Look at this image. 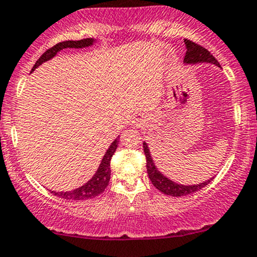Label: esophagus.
<instances>
[{
  "instance_id": "1",
  "label": "esophagus",
  "mask_w": 257,
  "mask_h": 257,
  "mask_svg": "<svg viewBox=\"0 0 257 257\" xmlns=\"http://www.w3.org/2000/svg\"><path fill=\"white\" fill-rule=\"evenodd\" d=\"M134 122H135V125H137V126L142 125V122H143L142 115H136V116H135V119H134Z\"/></svg>"
}]
</instances>
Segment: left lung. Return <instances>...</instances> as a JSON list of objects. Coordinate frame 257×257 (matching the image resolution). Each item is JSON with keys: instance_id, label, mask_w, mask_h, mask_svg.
Masks as SVG:
<instances>
[{"instance_id": "1", "label": "left lung", "mask_w": 257, "mask_h": 257, "mask_svg": "<svg viewBox=\"0 0 257 257\" xmlns=\"http://www.w3.org/2000/svg\"><path fill=\"white\" fill-rule=\"evenodd\" d=\"M184 43H186L187 47L186 56H184V63H188V64H192L193 63V64H195V63L207 62L220 66V63L217 62V59L206 48H204L203 46L198 45V43L187 39H184ZM143 151L147 160V171H148V176L151 178L152 183L154 184L155 188H158L161 193H164L166 195H171V197H184V195L192 194V193L200 191L201 188L207 186V184L211 182L212 178H210V180L205 181V182L195 184V186H182V184H177L172 182L171 180L166 178L165 176L158 171L154 163H153L151 153H149V149L146 143H143Z\"/></svg>"}]
</instances>
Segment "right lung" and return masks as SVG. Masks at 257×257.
<instances>
[{
    "instance_id": "right-lung-1",
    "label": "right lung",
    "mask_w": 257,
    "mask_h": 257,
    "mask_svg": "<svg viewBox=\"0 0 257 257\" xmlns=\"http://www.w3.org/2000/svg\"><path fill=\"white\" fill-rule=\"evenodd\" d=\"M93 43V39H82L79 41H63L54 45L53 47L48 48L45 53L37 59L35 65L33 66L31 71H34L39 65H41L43 62H47L48 59L53 58L57 53L63 48H82L91 46ZM117 143H119V137L111 143V146L109 147L108 151L105 152L104 157H103L102 163H100L99 167H98L96 175L88 181L87 183L83 184L80 188L74 189L70 192H53L54 195L57 197L63 198V199H70V200H87V199L94 198L97 195H99L100 193L104 192V189L108 186L109 180H110V160L111 157L114 155L115 151L117 148Z\"/></svg>"
}]
</instances>
